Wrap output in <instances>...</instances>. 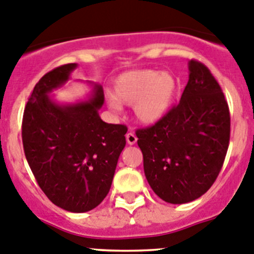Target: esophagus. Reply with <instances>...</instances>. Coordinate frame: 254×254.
<instances>
[{
  "label": "esophagus",
  "instance_id": "34e87169",
  "mask_svg": "<svg viewBox=\"0 0 254 254\" xmlns=\"http://www.w3.org/2000/svg\"><path fill=\"white\" fill-rule=\"evenodd\" d=\"M126 139H127V143L128 144H134L137 142L136 134H134L132 131H129L128 133L126 134Z\"/></svg>",
  "mask_w": 254,
  "mask_h": 254
}]
</instances>
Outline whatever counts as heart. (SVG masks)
<instances>
[{
  "instance_id": "1",
  "label": "heart",
  "mask_w": 254,
  "mask_h": 254,
  "mask_svg": "<svg viewBox=\"0 0 254 254\" xmlns=\"http://www.w3.org/2000/svg\"><path fill=\"white\" fill-rule=\"evenodd\" d=\"M177 81L167 72L153 69L125 72L113 82L111 106H133L134 117L144 125H153L172 108L177 95Z\"/></svg>"
}]
</instances>
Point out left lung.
I'll list each match as a JSON object with an SVG mask.
<instances>
[{
  "instance_id": "8db88e82",
  "label": "left lung",
  "mask_w": 254,
  "mask_h": 254,
  "mask_svg": "<svg viewBox=\"0 0 254 254\" xmlns=\"http://www.w3.org/2000/svg\"><path fill=\"white\" fill-rule=\"evenodd\" d=\"M188 68L180 103L153 126L136 131L147 181L172 204L194 201L211 188L231 134L228 103L217 79L199 61L190 60Z\"/></svg>"
}]
</instances>
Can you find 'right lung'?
Instances as JSON below:
<instances>
[{
  "label": "right lung",
  "instance_id": "obj_1",
  "mask_svg": "<svg viewBox=\"0 0 254 254\" xmlns=\"http://www.w3.org/2000/svg\"><path fill=\"white\" fill-rule=\"evenodd\" d=\"M77 67L60 66L36 83L25 107L22 143L31 171L52 203L68 212L96 208L110 192L127 127L101 120L103 88L74 105H59L48 96Z\"/></svg>",
  "mask_w": 254,
  "mask_h": 254
}]
</instances>
